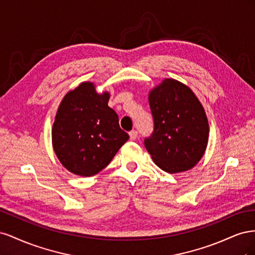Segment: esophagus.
I'll use <instances>...</instances> for the list:
<instances>
[{"mask_svg":"<svg viewBox=\"0 0 255 255\" xmlns=\"http://www.w3.org/2000/svg\"><path fill=\"white\" fill-rule=\"evenodd\" d=\"M128 135H129V139L130 140H135L136 138H137V136H138V133L136 132V130H130V132L128 133Z\"/></svg>","mask_w":255,"mask_h":255,"instance_id":"esophagus-1","label":"esophagus"}]
</instances>
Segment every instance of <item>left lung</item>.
I'll return each mask as SVG.
<instances>
[{"label":"left lung","instance_id":"left-lung-1","mask_svg":"<svg viewBox=\"0 0 255 255\" xmlns=\"http://www.w3.org/2000/svg\"><path fill=\"white\" fill-rule=\"evenodd\" d=\"M154 130L144 146L161 170L179 173L204 155L210 126L204 107L187 85L164 79L149 92Z\"/></svg>","mask_w":255,"mask_h":255}]
</instances>
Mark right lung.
<instances>
[{
    "mask_svg": "<svg viewBox=\"0 0 255 255\" xmlns=\"http://www.w3.org/2000/svg\"><path fill=\"white\" fill-rule=\"evenodd\" d=\"M110 92L99 94L92 82L68 91L52 128V145L68 171L92 176L109 165L128 139L118 115L109 106Z\"/></svg>",
    "mask_w": 255,
    "mask_h": 255,
    "instance_id": "1",
    "label": "right lung"
}]
</instances>
